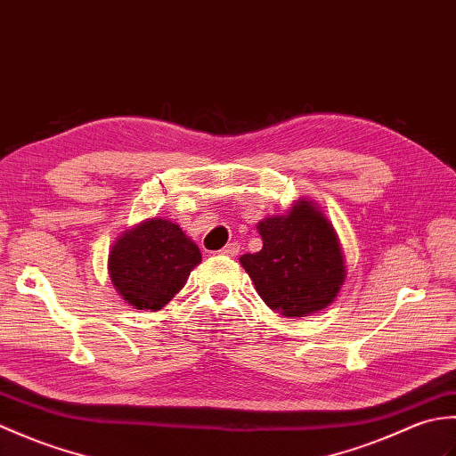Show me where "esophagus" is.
Returning <instances> with one entry per match:
<instances>
[{"label": "esophagus", "instance_id": "esophagus-1", "mask_svg": "<svg viewBox=\"0 0 456 456\" xmlns=\"http://www.w3.org/2000/svg\"><path fill=\"white\" fill-rule=\"evenodd\" d=\"M239 243H229V245H225L221 248V253L225 255V256H237L239 255Z\"/></svg>", "mask_w": 456, "mask_h": 456}]
</instances>
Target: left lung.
Returning a JSON list of instances; mask_svg holds the SVG:
<instances>
[{
    "instance_id": "8db88e82",
    "label": "left lung",
    "mask_w": 456,
    "mask_h": 456,
    "mask_svg": "<svg viewBox=\"0 0 456 456\" xmlns=\"http://www.w3.org/2000/svg\"><path fill=\"white\" fill-rule=\"evenodd\" d=\"M263 248L239 260L265 304L286 317H305L333 304L346 268L341 243L314 201L297 200L288 216L258 223Z\"/></svg>"
}]
</instances>
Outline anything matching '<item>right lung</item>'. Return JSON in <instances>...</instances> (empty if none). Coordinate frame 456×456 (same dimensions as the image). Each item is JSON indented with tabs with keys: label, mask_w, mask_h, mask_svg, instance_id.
<instances>
[{
	"label": "right lung",
	"mask_w": 456,
	"mask_h": 456,
	"mask_svg": "<svg viewBox=\"0 0 456 456\" xmlns=\"http://www.w3.org/2000/svg\"><path fill=\"white\" fill-rule=\"evenodd\" d=\"M201 263L198 245L168 219H147L115 240L110 278L125 302L137 309H162Z\"/></svg>",
	"instance_id": "1"
}]
</instances>
